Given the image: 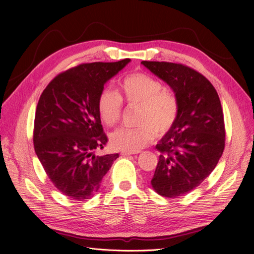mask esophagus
I'll return each instance as SVG.
<instances>
[{"label":"esophagus","instance_id":"1","mask_svg":"<svg viewBox=\"0 0 254 254\" xmlns=\"http://www.w3.org/2000/svg\"><path fill=\"white\" fill-rule=\"evenodd\" d=\"M134 154H137V152H127V150H122L121 152L122 156H130V155H134Z\"/></svg>","mask_w":254,"mask_h":254}]
</instances>
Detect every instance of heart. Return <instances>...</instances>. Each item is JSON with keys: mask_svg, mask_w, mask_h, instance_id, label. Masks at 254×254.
I'll return each mask as SVG.
<instances>
[{"mask_svg": "<svg viewBox=\"0 0 254 254\" xmlns=\"http://www.w3.org/2000/svg\"><path fill=\"white\" fill-rule=\"evenodd\" d=\"M119 95L110 88L101 90L97 102L101 121L108 127L115 126L121 116L122 98L128 105L139 107L137 122L141 126L122 127L112 132L110 143L117 149L138 152L152 142L154 131L163 135L177 120L179 104L176 95L150 75L133 73L124 76L119 82Z\"/></svg>", "mask_w": 254, "mask_h": 254, "instance_id": "1", "label": "heart"}]
</instances>
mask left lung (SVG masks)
<instances>
[{"label":"left lung","mask_w":254,"mask_h":254,"mask_svg":"<svg viewBox=\"0 0 254 254\" xmlns=\"http://www.w3.org/2000/svg\"><path fill=\"white\" fill-rule=\"evenodd\" d=\"M142 64L170 86L179 104L175 124L156 145L161 155L150 183L161 196H181L201 185L222 157V105L214 86L193 68L169 62Z\"/></svg>","instance_id":"left-lung-1"}]
</instances>
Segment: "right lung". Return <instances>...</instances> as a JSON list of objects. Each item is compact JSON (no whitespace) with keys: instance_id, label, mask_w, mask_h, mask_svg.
Here are the masks:
<instances>
[{"instance_id":"right-lung-1","label":"right lung","mask_w":254,"mask_h":254,"mask_svg":"<svg viewBox=\"0 0 254 254\" xmlns=\"http://www.w3.org/2000/svg\"><path fill=\"white\" fill-rule=\"evenodd\" d=\"M87 63L59 74L38 101L34 146L59 191L76 201L93 197L119 154L96 156L108 138L97 108L105 84L130 63Z\"/></svg>"}]
</instances>
